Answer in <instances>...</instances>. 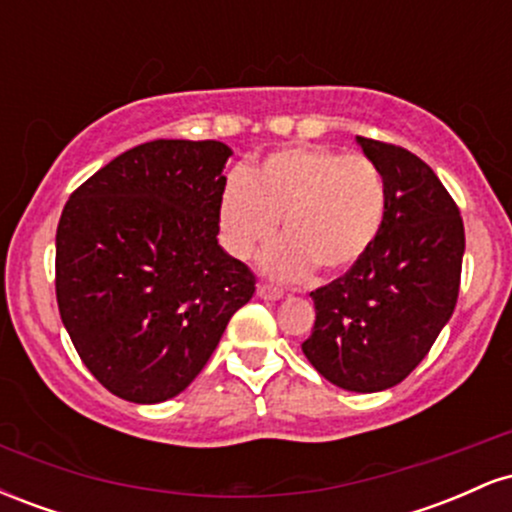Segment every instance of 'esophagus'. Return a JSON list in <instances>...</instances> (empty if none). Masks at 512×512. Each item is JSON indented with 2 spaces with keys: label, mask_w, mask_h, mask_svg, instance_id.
I'll use <instances>...</instances> for the list:
<instances>
[{
  "label": "esophagus",
  "mask_w": 512,
  "mask_h": 512,
  "mask_svg": "<svg viewBox=\"0 0 512 512\" xmlns=\"http://www.w3.org/2000/svg\"><path fill=\"white\" fill-rule=\"evenodd\" d=\"M257 296L264 298V301H279V298H284V291H281L279 286L260 284L257 286Z\"/></svg>",
  "instance_id": "34e87169"
}]
</instances>
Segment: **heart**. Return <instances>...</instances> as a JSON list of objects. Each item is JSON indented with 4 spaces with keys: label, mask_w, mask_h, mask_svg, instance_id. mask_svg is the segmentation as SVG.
I'll return each mask as SVG.
<instances>
[{
    "label": "heart",
    "mask_w": 512,
    "mask_h": 512,
    "mask_svg": "<svg viewBox=\"0 0 512 512\" xmlns=\"http://www.w3.org/2000/svg\"><path fill=\"white\" fill-rule=\"evenodd\" d=\"M385 180L366 156L330 149L269 154L245 178L228 180L221 197V231L228 250L250 257L269 243L281 219L284 245L267 255L281 276L313 267L344 272L366 255L385 219Z\"/></svg>",
    "instance_id": "1"
}]
</instances>
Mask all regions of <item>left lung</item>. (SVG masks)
<instances>
[{"label": "left lung", "mask_w": 512, "mask_h": 512, "mask_svg": "<svg viewBox=\"0 0 512 512\" xmlns=\"http://www.w3.org/2000/svg\"><path fill=\"white\" fill-rule=\"evenodd\" d=\"M385 180V219L366 255L310 296L301 344L313 368L351 392L395 387L424 361L460 293L464 226L438 175L402 146L356 137Z\"/></svg>", "instance_id": "left-lung-1"}]
</instances>
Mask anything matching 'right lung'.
Segmentation results:
<instances>
[{
  "label": "right lung",
  "instance_id": "right-lung-1",
  "mask_svg": "<svg viewBox=\"0 0 512 512\" xmlns=\"http://www.w3.org/2000/svg\"><path fill=\"white\" fill-rule=\"evenodd\" d=\"M231 154L211 139L139 144L64 204L62 322L93 378L127 402L180 395L255 293V274L216 240Z\"/></svg>",
  "mask_w": 512,
  "mask_h": 512
}]
</instances>
